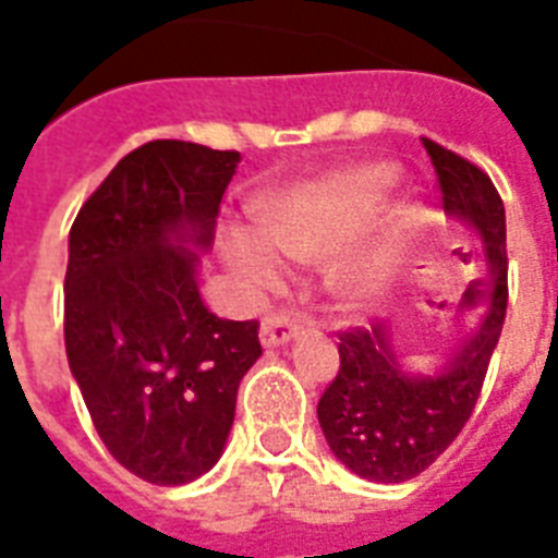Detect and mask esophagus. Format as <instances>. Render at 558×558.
<instances>
[{"instance_id":"34e87169","label":"esophagus","mask_w":558,"mask_h":558,"mask_svg":"<svg viewBox=\"0 0 558 558\" xmlns=\"http://www.w3.org/2000/svg\"><path fill=\"white\" fill-rule=\"evenodd\" d=\"M298 327L289 315L283 313H266L260 322V341L266 348H278V344H287L292 336H298Z\"/></svg>"}]
</instances>
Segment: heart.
I'll use <instances>...</instances> for the list:
<instances>
[{
    "label": "heart",
    "instance_id": "heart-1",
    "mask_svg": "<svg viewBox=\"0 0 558 558\" xmlns=\"http://www.w3.org/2000/svg\"><path fill=\"white\" fill-rule=\"evenodd\" d=\"M390 179L393 170L371 165L298 187L271 205L263 219V236L243 231L231 240V260L257 287L278 283L280 263L271 247L292 260H322L365 226ZM408 226L411 217L376 228L332 266L330 283L341 301L359 306L385 292L397 269Z\"/></svg>",
    "mask_w": 558,
    "mask_h": 558
}]
</instances>
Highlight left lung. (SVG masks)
<instances>
[{
  "mask_svg": "<svg viewBox=\"0 0 558 558\" xmlns=\"http://www.w3.org/2000/svg\"><path fill=\"white\" fill-rule=\"evenodd\" d=\"M442 208L481 231L489 266V310L434 379L399 371L388 336L348 327L339 332V373L318 399V423L332 454L359 477L402 484L432 466L463 432L484 388L507 315V219L493 179L458 153L423 138Z\"/></svg>",
  "mask_w": 558,
  "mask_h": 558,
  "instance_id": "obj_1",
  "label": "left lung"
}]
</instances>
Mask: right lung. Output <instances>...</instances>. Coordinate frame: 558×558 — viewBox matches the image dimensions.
Returning <instances> with one entry per match:
<instances>
[{
    "mask_svg": "<svg viewBox=\"0 0 558 558\" xmlns=\"http://www.w3.org/2000/svg\"><path fill=\"white\" fill-rule=\"evenodd\" d=\"M236 150L147 142L118 161L69 234L65 356L109 454L147 484L205 475L260 356L257 322L205 310L196 257L210 245Z\"/></svg>",
    "mask_w": 558,
    "mask_h": 558,
    "instance_id": "obj_1",
    "label": "right lung"
}]
</instances>
